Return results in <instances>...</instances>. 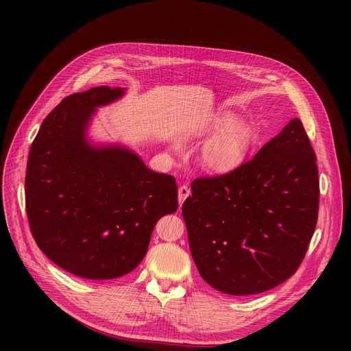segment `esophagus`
Here are the masks:
<instances>
[{
	"mask_svg": "<svg viewBox=\"0 0 351 351\" xmlns=\"http://www.w3.org/2000/svg\"><path fill=\"white\" fill-rule=\"evenodd\" d=\"M189 195H191V189H189L188 186L183 185V186H180V188H179V192H178V200H179V205H180V206L183 205V202L186 200V197H188Z\"/></svg>",
	"mask_w": 351,
	"mask_h": 351,
	"instance_id": "obj_1",
	"label": "esophagus"
}]
</instances>
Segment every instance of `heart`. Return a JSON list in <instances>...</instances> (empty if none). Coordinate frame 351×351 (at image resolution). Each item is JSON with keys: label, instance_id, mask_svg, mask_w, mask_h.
Masks as SVG:
<instances>
[{"label": "heart", "instance_id": "b5f03b06", "mask_svg": "<svg viewBox=\"0 0 351 351\" xmlns=\"http://www.w3.org/2000/svg\"><path fill=\"white\" fill-rule=\"evenodd\" d=\"M197 138H208L199 152V163L206 172L213 175H226L233 172L247 158L254 132L252 125L245 119H236L229 110H219L213 114L196 134ZM178 151L179 146L173 145Z\"/></svg>", "mask_w": 351, "mask_h": 351}]
</instances>
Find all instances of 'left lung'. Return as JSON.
Here are the masks:
<instances>
[{"instance_id": "obj_1", "label": "left lung", "mask_w": 351, "mask_h": 351, "mask_svg": "<svg viewBox=\"0 0 351 351\" xmlns=\"http://www.w3.org/2000/svg\"><path fill=\"white\" fill-rule=\"evenodd\" d=\"M316 160L294 118L233 172L192 182L182 215L193 262L208 285L250 296L296 273L317 223Z\"/></svg>"}]
</instances>
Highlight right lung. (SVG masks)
Instances as JSON below:
<instances>
[{"label":"right lung","instance_id":"right-lung-1","mask_svg":"<svg viewBox=\"0 0 351 351\" xmlns=\"http://www.w3.org/2000/svg\"><path fill=\"white\" fill-rule=\"evenodd\" d=\"M125 88L72 94L44 119L28 155L25 206L31 233L61 269L90 280L132 271L158 220L178 209L175 178L147 168L121 145H95L88 128L97 108Z\"/></svg>","mask_w":351,"mask_h":351}]
</instances>
